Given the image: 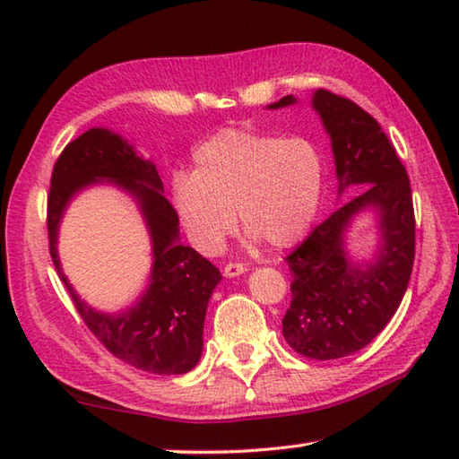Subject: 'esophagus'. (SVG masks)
Masks as SVG:
<instances>
[{"label":"esophagus","instance_id":"obj_1","mask_svg":"<svg viewBox=\"0 0 459 459\" xmlns=\"http://www.w3.org/2000/svg\"><path fill=\"white\" fill-rule=\"evenodd\" d=\"M247 271V265H243V263H227V265H224V275L227 277H238V275H243Z\"/></svg>","mask_w":459,"mask_h":459}]
</instances>
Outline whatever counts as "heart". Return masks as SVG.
I'll use <instances>...</instances> for the list:
<instances>
[{"label": "heart", "mask_w": 459, "mask_h": 459, "mask_svg": "<svg viewBox=\"0 0 459 459\" xmlns=\"http://www.w3.org/2000/svg\"><path fill=\"white\" fill-rule=\"evenodd\" d=\"M194 172L176 169L169 200L200 253H219L238 221L251 240L283 248L306 235L320 208L325 164L301 137L221 129L192 152Z\"/></svg>", "instance_id": "b5f03b06"}]
</instances>
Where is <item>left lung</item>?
<instances>
[{
    "label": "left lung",
    "instance_id": "8db88e82",
    "mask_svg": "<svg viewBox=\"0 0 459 459\" xmlns=\"http://www.w3.org/2000/svg\"><path fill=\"white\" fill-rule=\"evenodd\" d=\"M295 103L298 99L287 95L267 108ZM312 107L332 142L338 198L356 196L285 259L293 281L281 324L295 352L333 360L370 344L399 309L415 259V214L407 169L377 119L325 89L314 92ZM364 210L376 214L379 245L370 260L356 262L345 237Z\"/></svg>",
    "mask_w": 459,
    "mask_h": 459
}]
</instances>
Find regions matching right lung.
<instances>
[{
	"label": "right lung",
	"instance_id": "1",
	"mask_svg": "<svg viewBox=\"0 0 459 459\" xmlns=\"http://www.w3.org/2000/svg\"><path fill=\"white\" fill-rule=\"evenodd\" d=\"M95 183L117 185L136 200L152 238V275L134 307L99 313L67 283L57 257L61 216L76 193ZM152 160L105 127H92L65 147L48 194L50 255L84 324L119 360L153 375H186L202 356L206 307L221 271L180 243V221L166 200Z\"/></svg>",
	"mask_w": 459,
	"mask_h": 459
}]
</instances>
